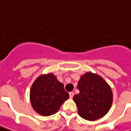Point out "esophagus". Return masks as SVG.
<instances>
[{"label":"esophagus","mask_w":131,"mask_h":131,"mask_svg":"<svg viewBox=\"0 0 131 131\" xmlns=\"http://www.w3.org/2000/svg\"><path fill=\"white\" fill-rule=\"evenodd\" d=\"M70 97L71 98V99H72V97L74 96V93L73 92H70Z\"/></svg>","instance_id":"esophagus-1"}]
</instances>
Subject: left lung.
<instances>
[{"mask_svg":"<svg viewBox=\"0 0 131 131\" xmlns=\"http://www.w3.org/2000/svg\"><path fill=\"white\" fill-rule=\"evenodd\" d=\"M77 88L80 93L74 95L73 100L83 119L96 120L110 110L113 99L112 89L101 76L86 72L81 76Z\"/></svg>","mask_w":131,"mask_h":131,"instance_id":"1","label":"left lung"}]
</instances>
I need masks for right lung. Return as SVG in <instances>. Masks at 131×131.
<instances>
[{"mask_svg":"<svg viewBox=\"0 0 131 131\" xmlns=\"http://www.w3.org/2000/svg\"><path fill=\"white\" fill-rule=\"evenodd\" d=\"M69 96L63 83L52 73L42 74L37 78L29 92L32 108L43 116L55 114Z\"/></svg>","mask_w":131,"mask_h":131,"instance_id":"add662e5","label":"right lung"}]
</instances>
